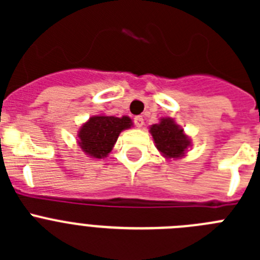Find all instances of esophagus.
<instances>
[{
    "label": "esophagus",
    "instance_id": "1",
    "mask_svg": "<svg viewBox=\"0 0 260 260\" xmlns=\"http://www.w3.org/2000/svg\"><path fill=\"white\" fill-rule=\"evenodd\" d=\"M134 123H135V126H137V127H142V126H143V123H144V119H143V117L142 116H137L134 118Z\"/></svg>",
    "mask_w": 260,
    "mask_h": 260
}]
</instances>
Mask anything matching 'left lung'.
Returning a JSON list of instances; mask_svg holds the SVG:
<instances>
[{
  "label": "left lung",
  "instance_id": "left-lung-1",
  "mask_svg": "<svg viewBox=\"0 0 260 260\" xmlns=\"http://www.w3.org/2000/svg\"><path fill=\"white\" fill-rule=\"evenodd\" d=\"M150 132L157 150L165 157H181L190 144L187 137L183 134V128L178 127L172 118H161L160 123L151 126Z\"/></svg>",
  "mask_w": 260,
  "mask_h": 260
}]
</instances>
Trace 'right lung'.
Instances as JSON below:
<instances>
[{"mask_svg": "<svg viewBox=\"0 0 260 260\" xmlns=\"http://www.w3.org/2000/svg\"><path fill=\"white\" fill-rule=\"evenodd\" d=\"M132 126V119L123 116H93L79 130V146L91 157H107L119 133Z\"/></svg>", "mask_w": 260, "mask_h": 260, "instance_id": "add662e5", "label": "right lung"}]
</instances>
